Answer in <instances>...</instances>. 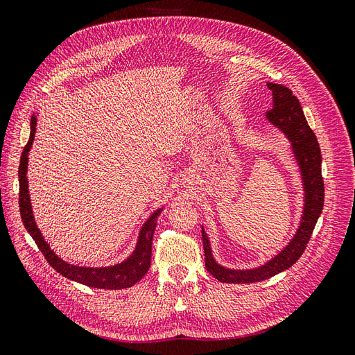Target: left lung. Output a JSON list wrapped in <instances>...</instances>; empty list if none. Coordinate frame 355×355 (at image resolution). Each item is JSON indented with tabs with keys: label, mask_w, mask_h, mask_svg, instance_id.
Instances as JSON below:
<instances>
[{
	"label": "left lung",
	"mask_w": 355,
	"mask_h": 355,
	"mask_svg": "<svg viewBox=\"0 0 355 355\" xmlns=\"http://www.w3.org/2000/svg\"><path fill=\"white\" fill-rule=\"evenodd\" d=\"M272 92V110L266 112V118L288 139L290 146L297 161L304 185V211L293 239L282 252H278L263 265L252 270H231L222 266L213 257L207 232L201 228L204 257L207 271L220 283L247 284L268 280L280 274L297 262L306 249L313 235L315 223L324 206V184L321 176V151L314 132L306 123L302 108L296 96L286 85L266 83Z\"/></svg>",
	"instance_id": "8db88e82"
}]
</instances>
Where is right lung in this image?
Wrapping results in <instances>:
<instances>
[{"label":"right lung","instance_id":"add662e5","mask_svg":"<svg viewBox=\"0 0 355 355\" xmlns=\"http://www.w3.org/2000/svg\"><path fill=\"white\" fill-rule=\"evenodd\" d=\"M37 130V116H31V135L26 146L24 148L22 157H20L19 166V209L22 222L26 231L31 234V237L35 240L38 249L44 254L47 262L51 265L53 270H56L60 275L69 278L72 282L81 283L84 286L94 287V288H106V290H118L127 288L141 282V278L148 272L151 266V250H153V237L157 227V219L159 213L163 211V207L155 210L148 220L144 223V227L139 232L137 243L133 253L127 257L121 263L112 266H102V268H90V266H78L72 265L60 257L50 249V245L42 237L41 231L38 230L34 213H32L29 189H28V154L34 144Z\"/></svg>","mask_w":355,"mask_h":355}]
</instances>
